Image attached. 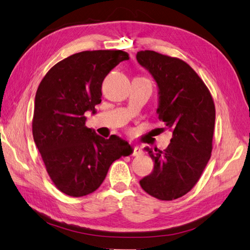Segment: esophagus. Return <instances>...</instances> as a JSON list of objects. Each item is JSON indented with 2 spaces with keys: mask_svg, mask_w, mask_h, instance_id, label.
<instances>
[{
  "mask_svg": "<svg viewBox=\"0 0 250 250\" xmlns=\"http://www.w3.org/2000/svg\"><path fill=\"white\" fill-rule=\"evenodd\" d=\"M142 154H143V150H142L141 148H138V147H134V148H133L131 155L137 156V155H142Z\"/></svg>",
  "mask_w": 250,
  "mask_h": 250,
  "instance_id": "1",
  "label": "esophagus"
}]
</instances>
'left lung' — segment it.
<instances>
[{"label": "left lung", "instance_id": "left-lung-1", "mask_svg": "<svg viewBox=\"0 0 250 250\" xmlns=\"http://www.w3.org/2000/svg\"><path fill=\"white\" fill-rule=\"evenodd\" d=\"M137 62L152 74L159 86V119L172 137L161 151L146 148L153 171L139 184L150 196L173 200L188 194L198 182L211 158L215 105L210 90L188 62L145 50Z\"/></svg>", "mask_w": 250, "mask_h": 250}]
</instances>
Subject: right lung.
I'll return each mask as SVG.
<instances>
[{"instance_id":"right-lung-1","label":"right lung","mask_w":250,"mask_h":250,"mask_svg":"<svg viewBox=\"0 0 250 250\" xmlns=\"http://www.w3.org/2000/svg\"><path fill=\"white\" fill-rule=\"evenodd\" d=\"M121 50L75 53L46 72L35 97L33 137L57 189L71 197L95 191L113 162L131 152L130 145L97 135L85 125L87 111L101 103L104 78L120 62Z\"/></svg>"}]
</instances>
